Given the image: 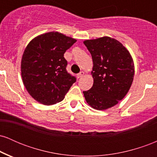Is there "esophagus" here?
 <instances>
[{
	"mask_svg": "<svg viewBox=\"0 0 157 157\" xmlns=\"http://www.w3.org/2000/svg\"><path fill=\"white\" fill-rule=\"evenodd\" d=\"M83 75H84L83 71H80V73L77 74V78H80V77H82V76H83Z\"/></svg>",
	"mask_w": 157,
	"mask_h": 157,
	"instance_id": "obj_1",
	"label": "esophagus"
}]
</instances>
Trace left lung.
<instances>
[{"label": "left lung", "mask_w": 157, "mask_h": 157, "mask_svg": "<svg viewBox=\"0 0 157 157\" xmlns=\"http://www.w3.org/2000/svg\"><path fill=\"white\" fill-rule=\"evenodd\" d=\"M93 60V86L83 91L86 102L97 110L109 109L123 99L134 75L131 56L117 40L103 37L84 41Z\"/></svg>", "instance_id": "8db88e82"}]
</instances>
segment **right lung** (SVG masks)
I'll return each instance as SVG.
<instances>
[{
	"label": "right lung",
	"mask_w": 157,
	"mask_h": 157,
	"mask_svg": "<svg viewBox=\"0 0 157 157\" xmlns=\"http://www.w3.org/2000/svg\"><path fill=\"white\" fill-rule=\"evenodd\" d=\"M57 32L37 36L26 46L21 60L23 84L31 96L44 105L63 100L76 77L66 70L64 53L76 42Z\"/></svg>",
	"instance_id": "add662e5"
}]
</instances>
